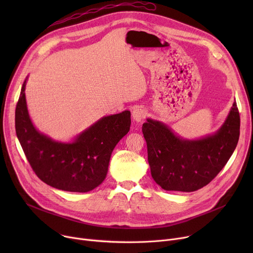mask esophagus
I'll list each match as a JSON object with an SVG mask.
<instances>
[{
	"label": "esophagus",
	"mask_w": 253,
	"mask_h": 253,
	"mask_svg": "<svg viewBox=\"0 0 253 253\" xmlns=\"http://www.w3.org/2000/svg\"><path fill=\"white\" fill-rule=\"evenodd\" d=\"M145 111L142 108H135L132 111V118H133L134 121L141 122L142 120L145 118Z\"/></svg>",
	"instance_id": "esophagus-1"
}]
</instances>
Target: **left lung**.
Listing matches in <instances>:
<instances>
[{
    "label": "left lung",
    "mask_w": 253,
    "mask_h": 253,
    "mask_svg": "<svg viewBox=\"0 0 253 253\" xmlns=\"http://www.w3.org/2000/svg\"><path fill=\"white\" fill-rule=\"evenodd\" d=\"M142 133L157 184L165 191L194 192L213 179L233 155L240 135V116L235 101L215 133L199 139H184L152 119L143 123Z\"/></svg>",
    "instance_id": "obj_1"
}]
</instances>
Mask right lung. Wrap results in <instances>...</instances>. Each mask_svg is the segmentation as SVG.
Wrapping results in <instances>:
<instances>
[{
    "label": "right lung",
    "instance_id": "1",
    "mask_svg": "<svg viewBox=\"0 0 253 253\" xmlns=\"http://www.w3.org/2000/svg\"><path fill=\"white\" fill-rule=\"evenodd\" d=\"M26 80L15 110V129L35 173L58 190L77 193L94 190L106 177L117 143L130 130V112L102 117L71 142L56 141L38 131L32 122L24 92Z\"/></svg>",
    "mask_w": 253,
    "mask_h": 253
}]
</instances>
